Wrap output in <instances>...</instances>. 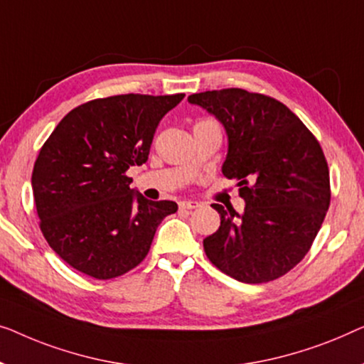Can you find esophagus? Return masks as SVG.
<instances>
[{"instance_id":"esophagus-1","label":"esophagus","mask_w":364,"mask_h":364,"mask_svg":"<svg viewBox=\"0 0 364 364\" xmlns=\"http://www.w3.org/2000/svg\"><path fill=\"white\" fill-rule=\"evenodd\" d=\"M201 204L198 201H181L180 203V209H188V211H191V209H198Z\"/></svg>"}]
</instances>
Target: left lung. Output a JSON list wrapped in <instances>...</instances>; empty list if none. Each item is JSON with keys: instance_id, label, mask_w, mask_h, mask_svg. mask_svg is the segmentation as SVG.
<instances>
[{"instance_id": "8db88e82", "label": "left lung", "mask_w": 364, "mask_h": 364, "mask_svg": "<svg viewBox=\"0 0 364 364\" xmlns=\"http://www.w3.org/2000/svg\"><path fill=\"white\" fill-rule=\"evenodd\" d=\"M189 104L213 114L228 133L223 175L235 180L242 214L213 204L221 226L203 240L208 259L239 282L264 284L295 267L330 206L323 150L282 102L244 89L206 90Z\"/></svg>"}]
</instances>
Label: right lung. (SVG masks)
<instances>
[{
	"mask_svg": "<svg viewBox=\"0 0 364 364\" xmlns=\"http://www.w3.org/2000/svg\"><path fill=\"white\" fill-rule=\"evenodd\" d=\"M184 94H125L70 110L41 148L33 170L39 228L70 267L99 280L135 269L175 201H148L130 188L156 127Z\"/></svg>",
	"mask_w": 364,
	"mask_h": 364,
	"instance_id": "add662e5",
	"label": "right lung"
}]
</instances>
